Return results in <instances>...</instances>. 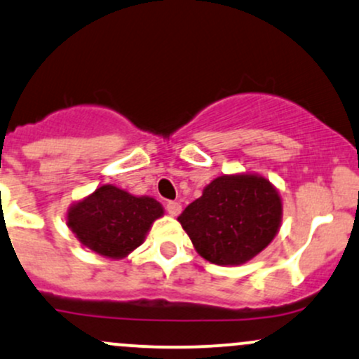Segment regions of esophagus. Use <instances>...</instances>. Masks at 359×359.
Here are the masks:
<instances>
[{
	"label": "esophagus",
	"instance_id": "34e87169",
	"mask_svg": "<svg viewBox=\"0 0 359 359\" xmlns=\"http://www.w3.org/2000/svg\"><path fill=\"white\" fill-rule=\"evenodd\" d=\"M180 211H182V206H180V203H177V201H168V203H167V212H168V215L177 216Z\"/></svg>",
	"mask_w": 359,
	"mask_h": 359
}]
</instances>
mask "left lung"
Here are the masks:
<instances>
[{"mask_svg": "<svg viewBox=\"0 0 359 359\" xmlns=\"http://www.w3.org/2000/svg\"><path fill=\"white\" fill-rule=\"evenodd\" d=\"M179 222L206 261L247 262L266 249L281 223V199L259 175H223L204 189Z\"/></svg>", "mask_w": 359, "mask_h": 359, "instance_id": "8db88e82", "label": "left lung"}]
</instances>
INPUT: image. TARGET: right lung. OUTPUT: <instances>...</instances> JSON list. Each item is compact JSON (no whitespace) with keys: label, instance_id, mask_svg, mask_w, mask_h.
<instances>
[{"label":"right lung","instance_id":"1","mask_svg":"<svg viewBox=\"0 0 359 359\" xmlns=\"http://www.w3.org/2000/svg\"><path fill=\"white\" fill-rule=\"evenodd\" d=\"M163 208L153 198H136L122 189L102 186L74 204L68 226L90 250L121 259L143 243L144 235Z\"/></svg>","mask_w":359,"mask_h":359}]
</instances>
